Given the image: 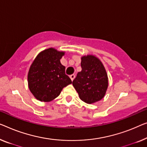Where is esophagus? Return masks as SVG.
Returning <instances> with one entry per match:
<instances>
[{
	"instance_id": "1",
	"label": "esophagus",
	"mask_w": 147,
	"mask_h": 147,
	"mask_svg": "<svg viewBox=\"0 0 147 147\" xmlns=\"http://www.w3.org/2000/svg\"><path fill=\"white\" fill-rule=\"evenodd\" d=\"M70 78H71V80L73 81L74 80V78H75V75H74V74H71V75H70Z\"/></svg>"
}]
</instances>
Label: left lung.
<instances>
[{
  "mask_svg": "<svg viewBox=\"0 0 147 147\" xmlns=\"http://www.w3.org/2000/svg\"><path fill=\"white\" fill-rule=\"evenodd\" d=\"M82 71L78 73L73 85L79 97L87 104L102 100L108 86V75L104 65L93 55L81 58Z\"/></svg>",
  "mask_w": 147,
  "mask_h": 147,
  "instance_id": "left-lung-1",
  "label": "left lung"
}]
</instances>
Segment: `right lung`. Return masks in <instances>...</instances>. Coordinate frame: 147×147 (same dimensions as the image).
Here are the masks:
<instances>
[{
    "label": "right lung",
    "instance_id": "right-lung-1",
    "mask_svg": "<svg viewBox=\"0 0 147 147\" xmlns=\"http://www.w3.org/2000/svg\"><path fill=\"white\" fill-rule=\"evenodd\" d=\"M64 52L49 48L41 52L30 68L28 75L29 88L36 98L50 102L60 94L63 88L72 83L65 74L60 59Z\"/></svg>",
    "mask_w": 147,
    "mask_h": 147
}]
</instances>
